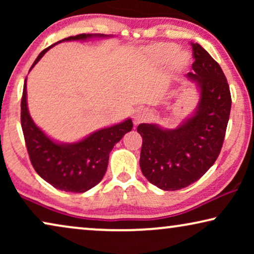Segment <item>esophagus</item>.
Listing matches in <instances>:
<instances>
[{
  "label": "esophagus",
  "mask_w": 254,
  "mask_h": 254,
  "mask_svg": "<svg viewBox=\"0 0 254 254\" xmlns=\"http://www.w3.org/2000/svg\"><path fill=\"white\" fill-rule=\"evenodd\" d=\"M150 117H151V114L149 113L147 110H141V111H137V113L135 114L134 121H135V124H141V123H143V121L148 120Z\"/></svg>",
  "instance_id": "esophagus-1"
}]
</instances>
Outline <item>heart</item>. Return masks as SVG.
Returning a JSON list of instances; mask_svg holds the SVG:
<instances>
[{
  "instance_id": "b5f03b06",
  "label": "heart",
  "mask_w": 254,
  "mask_h": 254,
  "mask_svg": "<svg viewBox=\"0 0 254 254\" xmlns=\"http://www.w3.org/2000/svg\"><path fill=\"white\" fill-rule=\"evenodd\" d=\"M154 51L155 53H157L159 55V57L165 59V60H169V59H171L173 55H175L177 47L175 45L171 44H162L157 45V46L154 48ZM175 62L178 65H184L189 62V57H187L186 53H178L175 57Z\"/></svg>"
}]
</instances>
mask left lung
Segmentation results:
<instances>
[{
  "instance_id": "8db88e82",
  "label": "left lung",
  "mask_w": 254,
  "mask_h": 254,
  "mask_svg": "<svg viewBox=\"0 0 254 254\" xmlns=\"http://www.w3.org/2000/svg\"><path fill=\"white\" fill-rule=\"evenodd\" d=\"M195 59L187 77L200 89L194 116L176 129L141 124L140 166L151 184L177 190L199 180L220 155L231 110L228 81L220 64L199 44L190 43Z\"/></svg>"
}]
</instances>
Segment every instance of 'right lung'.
I'll use <instances>...</instances> for the list:
<instances>
[{"mask_svg":"<svg viewBox=\"0 0 254 254\" xmlns=\"http://www.w3.org/2000/svg\"><path fill=\"white\" fill-rule=\"evenodd\" d=\"M92 37L106 36L82 33L65 38L54 45L61 41L85 40ZM54 45L45 48L38 55L31 69ZM20 124L31 164L36 172L55 189L74 193L86 192L100 183L106 172L110 152L114 144L133 128L131 119H127L124 123L97 130L76 143L54 142L36 126L30 117L26 103V78L20 102Z\"/></svg>","mask_w":254,"mask_h":254,"instance_id":"add662e5","label":"right lung"}]
</instances>
